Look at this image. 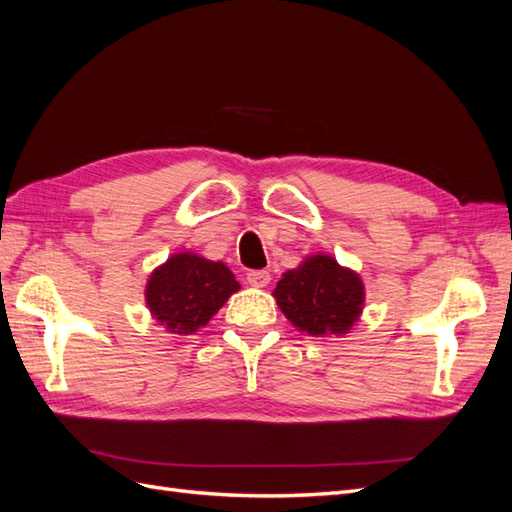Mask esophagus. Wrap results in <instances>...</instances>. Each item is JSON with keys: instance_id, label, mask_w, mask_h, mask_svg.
<instances>
[{"instance_id": "34e87169", "label": "esophagus", "mask_w": 512, "mask_h": 512, "mask_svg": "<svg viewBox=\"0 0 512 512\" xmlns=\"http://www.w3.org/2000/svg\"><path fill=\"white\" fill-rule=\"evenodd\" d=\"M247 282H250L254 288H265L271 282V273L269 271H250L247 273Z\"/></svg>"}]
</instances>
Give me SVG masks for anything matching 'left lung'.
Returning <instances> with one entry per match:
<instances>
[{
	"label": "left lung",
	"instance_id": "obj_1",
	"mask_svg": "<svg viewBox=\"0 0 512 512\" xmlns=\"http://www.w3.org/2000/svg\"><path fill=\"white\" fill-rule=\"evenodd\" d=\"M273 297L299 331L314 337L344 335L363 312L361 277L324 254L309 256L299 269L286 271Z\"/></svg>",
	"mask_w": 512,
	"mask_h": 512
}]
</instances>
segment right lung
<instances>
[{
  "label": "right lung",
  "mask_w": 512,
  "mask_h": 512,
  "mask_svg": "<svg viewBox=\"0 0 512 512\" xmlns=\"http://www.w3.org/2000/svg\"><path fill=\"white\" fill-rule=\"evenodd\" d=\"M237 290L239 282L224 262L183 252L151 273L145 299L151 316L166 331L194 335Z\"/></svg>",
  "instance_id": "right-lung-1"
}]
</instances>
